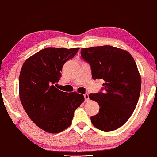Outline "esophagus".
<instances>
[{
	"mask_svg": "<svg viewBox=\"0 0 157 157\" xmlns=\"http://www.w3.org/2000/svg\"><path fill=\"white\" fill-rule=\"evenodd\" d=\"M84 99L86 101H88L89 100V95L88 93H86L84 94Z\"/></svg>",
	"mask_w": 157,
	"mask_h": 157,
	"instance_id": "obj_1",
	"label": "esophagus"
}]
</instances>
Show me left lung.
<instances>
[{
  "instance_id": "8db88e82",
  "label": "left lung",
  "mask_w": 157,
  "mask_h": 157,
  "mask_svg": "<svg viewBox=\"0 0 157 157\" xmlns=\"http://www.w3.org/2000/svg\"><path fill=\"white\" fill-rule=\"evenodd\" d=\"M81 56L90 64L93 79L105 83L89 98L99 105V112L91 116L95 127L111 131L122 127L136 109L142 80L133 56L111 45L81 49Z\"/></svg>"
}]
</instances>
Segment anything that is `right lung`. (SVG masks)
I'll return each instance as SVG.
<instances>
[{"label":"right lung","instance_id":"obj_1","mask_svg":"<svg viewBox=\"0 0 157 157\" xmlns=\"http://www.w3.org/2000/svg\"><path fill=\"white\" fill-rule=\"evenodd\" d=\"M79 48H47L23 64L19 78L21 103L30 120L44 131L58 133L71 124L75 110L84 102L83 94L56 88L64 64Z\"/></svg>","mask_w":157,"mask_h":157}]
</instances>
